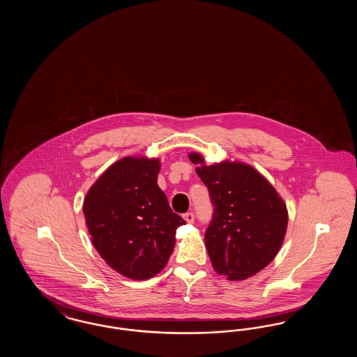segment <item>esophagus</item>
I'll use <instances>...</instances> for the list:
<instances>
[{"instance_id":"esophagus-1","label":"esophagus","mask_w":357,"mask_h":357,"mask_svg":"<svg viewBox=\"0 0 357 357\" xmlns=\"http://www.w3.org/2000/svg\"><path fill=\"white\" fill-rule=\"evenodd\" d=\"M183 218H185V221L187 222V223H192L194 222V214L192 213H186L185 215H183Z\"/></svg>"}]
</instances>
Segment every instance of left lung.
Returning <instances> with one entry per match:
<instances>
[{
    "mask_svg": "<svg viewBox=\"0 0 357 357\" xmlns=\"http://www.w3.org/2000/svg\"><path fill=\"white\" fill-rule=\"evenodd\" d=\"M188 159L214 206L204 243L213 268L230 281H242L266 268L282 246L288 208L275 188L255 167L223 160L207 166L198 153Z\"/></svg>",
    "mask_w": 357,
    "mask_h": 357,
    "instance_id": "left-lung-1",
    "label": "left lung"
}]
</instances>
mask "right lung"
<instances>
[{"mask_svg": "<svg viewBox=\"0 0 357 357\" xmlns=\"http://www.w3.org/2000/svg\"><path fill=\"white\" fill-rule=\"evenodd\" d=\"M159 170L156 158H121L85 195L92 245L108 266L131 280H149L166 266L176 229L186 223L158 186Z\"/></svg>", "mask_w": 357, "mask_h": 357, "instance_id": "right-lung-1", "label": "right lung"}]
</instances>
